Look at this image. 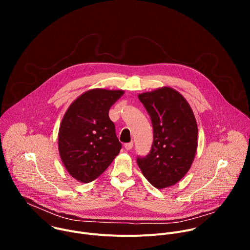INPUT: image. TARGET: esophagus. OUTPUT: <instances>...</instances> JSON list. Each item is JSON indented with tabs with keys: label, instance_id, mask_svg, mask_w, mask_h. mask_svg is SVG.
I'll use <instances>...</instances> for the list:
<instances>
[{
	"label": "esophagus",
	"instance_id": "obj_1",
	"mask_svg": "<svg viewBox=\"0 0 250 250\" xmlns=\"http://www.w3.org/2000/svg\"><path fill=\"white\" fill-rule=\"evenodd\" d=\"M132 146H133V142H128V144L125 145V148L126 150H130L132 148Z\"/></svg>",
	"mask_w": 250,
	"mask_h": 250
}]
</instances>
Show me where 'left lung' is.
<instances>
[{
  "label": "left lung",
  "instance_id": "8db88e82",
  "mask_svg": "<svg viewBox=\"0 0 250 250\" xmlns=\"http://www.w3.org/2000/svg\"><path fill=\"white\" fill-rule=\"evenodd\" d=\"M153 126L150 153L137 157V165L157 189L175 185L187 174L198 146V125L186 99L171 87L138 95Z\"/></svg>",
  "mask_w": 250,
  "mask_h": 250
}]
</instances>
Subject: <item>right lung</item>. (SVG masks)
<instances>
[{
  "mask_svg": "<svg viewBox=\"0 0 250 250\" xmlns=\"http://www.w3.org/2000/svg\"><path fill=\"white\" fill-rule=\"evenodd\" d=\"M123 90L92 89L67 109L58 131V150L64 167L74 179L89 183L120 153L122 144L109 118L111 106Z\"/></svg>",
  "mask_w": 250,
  "mask_h": 250,
  "instance_id": "add662e5",
  "label": "right lung"
}]
</instances>
